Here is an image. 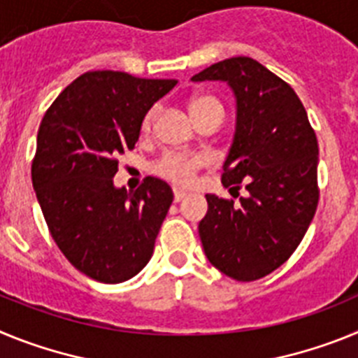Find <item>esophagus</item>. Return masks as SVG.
<instances>
[{
	"mask_svg": "<svg viewBox=\"0 0 358 358\" xmlns=\"http://www.w3.org/2000/svg\"><path fill=\"white\" fill-rule=\"evenodd\" d=\"M185 197H186V192H182V189H173V201L179 202Z\"/></svg>",
	"mask_w": 358,
	"mask_h": 358,
	"instance_id": "1",
	"label": "esophagus"
}]
</instances>
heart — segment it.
<instances>
[{
    "instance_id": "heart-1",
    "label": "heart",
    "mask_w": 358,
    "mask_h": 358,
    "mask_svg": "<svg viewBox=\"0 0 358 358\" xmlns=\"http://www.w3.org/2000/svg\"><path fill=\"white\" fill-rule=\"evenodd\" d=\"M210 110H218V113H224L222 106L218 100H215L213 96H195L192 102H189V113L192 116H199L202 113H210ZM156 118V107H152L145 115L143 122H141V129L148 131ZM206 157L201 156V154H182V152H169L164 154L156 164H154V172L159 177L169 179L170 182L179 186H188L189 182L194 181L195 173L206 164Z\"/></svg>"
}]
</instances>
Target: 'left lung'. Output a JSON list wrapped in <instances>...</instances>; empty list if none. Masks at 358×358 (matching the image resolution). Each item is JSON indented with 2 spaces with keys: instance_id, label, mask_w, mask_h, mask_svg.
I'll return each instance as SVG.
<instances>
[{
  "instance_id": "1",
  "label": "left lung",
  "mask_w": 358,
  "mask_h": 358,
  "mask_svg": "<svg viewBox=\"0 0 358 358\" xmlns=\"http://www.w3.org/2000/svg\"><path fill=\"white\" fill-rule=\"evenodd\" d=\"M220 80L236 98V129L222 185L240 201L206 195L202 248L220 273L255 281L290 258L317 210V138L294 90L251 57H231L192 77Z\"/></svg>"
}]
</instances>
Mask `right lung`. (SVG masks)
I'll list each match as a JSON object with an SVG mask.
<instances>
[{
    "label": "right lung",
    "instance_id": "right-lung-1",
    "mask_svg": "<svg viewBox=\"0 0 358 358\" xmlns=\"http://www.w3.org/2000/svg\"><path fill=\"white\" fill-rule=\"evenodd\" d=\"M177 80L123 71H87L46 110L31 161V185L53 240L85 276L131 280L148 264L173 201L172 188L147 177L136 192L116 188L123 152L141 122Z\"/></svg>",
    "mask_w": 358,
    "mask_h": 358
}]
</instances>
